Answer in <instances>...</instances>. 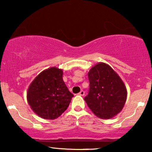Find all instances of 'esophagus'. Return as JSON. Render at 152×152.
<instances>
[{"mask_svg":"<svg viewBox=\"0 0 152 152\" xmlns=\"http://www.w3.org/2000/svg\"><path fill=\"white\" fill-rule=\"evenodd\" d=\"M78 95H82V96H84V91H81L80 92L78 93Z\"/></svg>","mask_w":152,"mask_h":152,"instance_id":"obj_1","label":"esophagus"}]
</instances>
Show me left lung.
Listing matches in <instances>:
<instances>
[{
  "label": "left lung",
  "instance_id": "left-lung-1",
  "mask_svg": "<svg viewBox=\"0 0 152 152\" xmlns=\"http://www.w3.org/2000/svg\"><path fill=\"white\" fill-rule=\"evenodd\" d=\"M88 93L84 100L93 113L101 119H109L121 111L125 104L126 87L111 66L99 63L88 74Z\"/></svg>",
  "mask_w": 152,
  "mask_h": 152
}]
</instances>
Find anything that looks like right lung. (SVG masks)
<instances>
[{
    "instance_id": "1",
    "label": "right lung",
    "mask_w": 152,
    "mask_h": 152,
    "mask_svg": "<svg viewBox=\"0 0 152 152\" xmlns=\"http://www.w3.org/2000/svg\"><path fill=\"white\" fill-rule=\"evenodd\" d=\"M72 97L63 80V71L55 67L41 72L31 83L27 93L31 109L47 120L61 115L68 107Z\"/></svg>"
}]
</instances>
